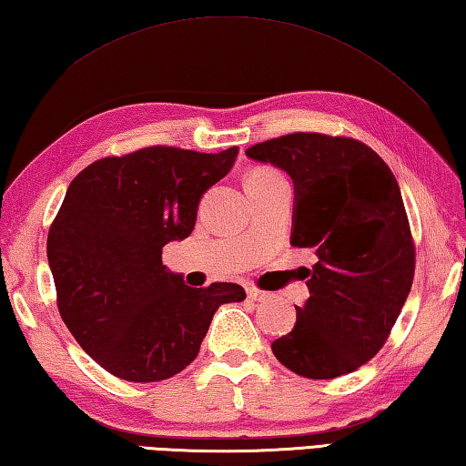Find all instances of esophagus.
Listing matches in <instances>:
<instances>
[{"instance_id": "1", "label": "esophagus", "mask_w": 466, "mask_h": 466, "mask_svg": "<svg viewBox=\"0 0 466 466\" xmlns=\"http://www.w3.org/2000/svg\"><path fill=\"white\" fill-rule=\"evenodd\" d=\"M248 299L249 300H256V303H266V300L270 299V292L259 290L256 287H248Z\"/></svg>"}]
</instances>
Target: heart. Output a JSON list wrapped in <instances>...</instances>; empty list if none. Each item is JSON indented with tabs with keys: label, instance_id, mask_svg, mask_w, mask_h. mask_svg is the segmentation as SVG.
<instances>
[{
	"label": "heart",
	"instance_id": "b5f03b06",
	"mask_svg": "<svg viewBox=\"0 0 466 466\" xmlns=\"http://www.w3.org/2000/svg\"><path fill=\"white\" fill-rule=\"evenodd\" d=\"M276 177H280V176L276 174L274 169H270V167H256V169H251L249 174H248V177H246V187H248V186H254V184L270 182V179H276Z\"/></svg>",
	"mask_w": 466,
	"mask_h": 466
}]
</instances>
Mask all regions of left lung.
<instances>
[{
  "label": "left lung",
  "instance_id": "1",
  "mask_svg": "<svg viewBox=\"0 0 466 466\" xmlns=\"http://www.w3.org/2000/svg\"><path fill=\"white\" fill-rule=\"evenodd\" d=\"M246 153L292 177L290 243L317 256L305 276L311 297L272 352L305 379L354 372L385 346L413 284L415 243L393 171L369 145L321 133Z\"/></svg>",
  "mask_w": 466,
  "mask_h": 466
}]
</instances>
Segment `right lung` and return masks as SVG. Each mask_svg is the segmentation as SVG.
<instances>
[{
	"instance_id": "add662e5",
	"label": "right lung",
	"mask_w": 466,
	"mask_h": 466,
	"mask_svg": "<svg viewBox=\"0 0 466 466\" xmlns=\"http://www.w3.org/2000/svg\"><path fill=\"white\" fill-rule=\"evenodd\" d=\"M238 153L153 145L89 163L69 184L46 239L56 307L114 377L157 382L182 372L217 309L246 299L233 282L186 287L161 262L166 243L192 233L202 194Z\"/></svg>"
}]
</instances>
